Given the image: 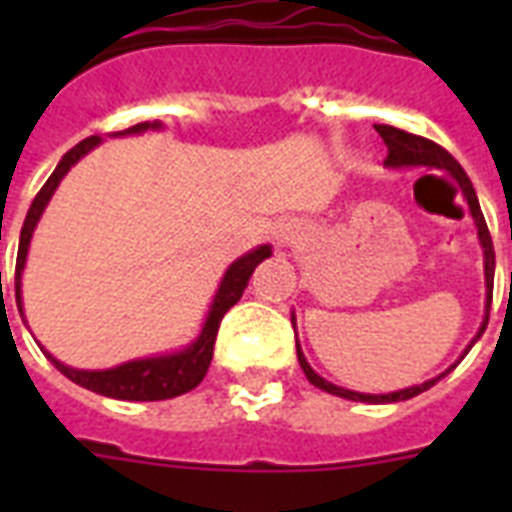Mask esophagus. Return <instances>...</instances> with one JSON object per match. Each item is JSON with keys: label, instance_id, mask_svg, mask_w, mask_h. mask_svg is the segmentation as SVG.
Returning <instances> with one entry per match:
<instances>
[{"label": "esophagus", "instance_id": "1", "mask_svg": "<svg viewBox=\"0 0 512 512\" xmlns=\"http://www.w3.org/2000/svg\"><path fill=\"white\" fill-rule=\"evenodd\" d=\"M276 239H279L281 244H287V241L295 239V231H292V225H281L279 233H276Z\"/></svg>", "mask_w": 512, "mask_h": 512}]
</instances>
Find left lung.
I'll use <instances>...</instances> for the list:
<instances>
[{"mask_svg": "<svg viewBox=\"0 0 512 512\" xmlns=\"http://www.w3.org/2000/svg\"><path fill=\"white\" fill-rule=\"evenodd\" d=\"M374 130L380 132L382 143L388 146V159H385V167H393V170H401V167H436V170H444L457 180L460 185L462 196L468 199V207H470V215L476 220V228H478V241H481V247H484V273H486V316H484V324L478 329V335L473 337V342L478 337L484 335L486 324H489V308H492V289H494V244H492V236H489V228H486V220H484V212H481V204H478V196L473 191V183H470V177L465 175L457 159H454L449 151L433 143L428 138H420V135H412V132H404L398 130V127H390V124H374ZM473 342H470L465 353L460 356V361L468 356V350L473 348ZM297 361L303 366L305 377L316 385V388L327 390L332 396H340V398H348V401H364V404H393V401H406V398H414L425 393L428 388H433L441 377L452 372L454 366H449L444 374H438L433 380L422 382V385H412V388H404V390H396V393H380V396H372V393H356V390H348V388H337L335 382L324 380L321 374H316L311 369V364L305 361L303 350H300V342H297Z\"/></svg>", "mask_w": 512, "mask_h": 512, "instance_id": "left-lung-1", "label": "left lung"}]
</instances>
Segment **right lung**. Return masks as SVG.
<instances>
[{
	"mask_svg": "<svg viewBox=\"0 0 512 512\" xmlns=\"http://www.w3.org/2000/svg\"><path fill=\"white\" fill-rule=\"evenodd\" d=\"M162 124L159 122H143L135 124L130 130L119 132V135H135V132L146 130H159ZM98 135L76 143L71 151H68L63 159L58 162L55 172L47 177V183L42 185V191L36 193V199L31 201V209H28L26 220H23V228H20V244H18V260H15V300H18V311L23 316V300H20V276H23V265H26L28 244H31V236H34V228L42 217L47 201L52 199V193L60 185V180L66 177V172L74 167L84 154H90L92 148L98 146ZM265 257H271V247L263 244V247L252 249L244 257H239L236 263H231V268L225 271L220 287H217V295L209 305L207 321L201 327V335L188 345V348L177 350V353H167V356H151V358H138V361H127V364H119L114 369H103V372H84V369H74V366L60 364L58 358L50 356L47 350V358H50L55 369L60 374H66L68 380L82 385V388L92 390V393H100V396L119 398V401H164V398L183 396L188 390H193L204 380V374L209 369V361H212V350H215V337L217 329H220V321L233 305L239 303L244 289L249 284V276L255 273V268L263 263Z\"/></svg>",
	"mask_w": 512,
	"mask_h": 512,
	"instance_id": "add662e5",
	"label": "right lung"
}]
</instances>
